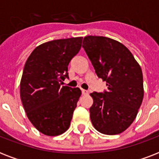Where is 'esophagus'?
Returning a JSON list of instances; mask_svg holds the SVG:
<instances>
[{
	"instance_id": "34e87169",
	"label": "esophagus",
	"mask_w": 159,
	"mask_h": 159,
	"mask_svg": "<svg viewBox=\"0 0 159 159\" xmlns=\"http://www.w3.org/2000/svg\"><path fill=\"white\" fill-rule=\"evenodd\" d=\"M82 93L83 95H87L88 94V91L87 90H84V89H82Z\"/></svg>"
}]
</instances>
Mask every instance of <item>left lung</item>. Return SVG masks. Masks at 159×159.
Wrapping results in <instances>:
<instances>
[{
    "instance_id": "obj_1",
    "label": "left lung",
    "mask_w": 159,
    "mask_h": 159,
    "mask_svg": "<svg viewBox=\"0 0 159 159\" xmlns=\"http://www.w3.org/2000/svg\"><path fill=\"white\" fill-rule=\"evenodd\" d=\"M85 52L97 77L108 90L93 92L91 120L100 133L114 135L125 131L134 120L143 101V73L130 51L118 41L103 36H87Z\"/></svg>"
}]
</instances>
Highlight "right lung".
Wrapping results in <instances>:
<instances>
[{
    "label": "right lung",
    "mask_w": 159,
    "mask_h": 159,
    "mask_svg": "<svg viewBox=\"0 0 159 159\" xmlns=\"http://www.w3.org/2000/svg\"><path fill=\"white\" fill-rule=\"evenodd\" d=\"M82 42V37H77L44 43L34 48L25 64L21 102L29 120L45 135H59L69 128L82 92L62 85Z\"/></svg>",
    "instance_id": "obj_1"
}]
</instances>
